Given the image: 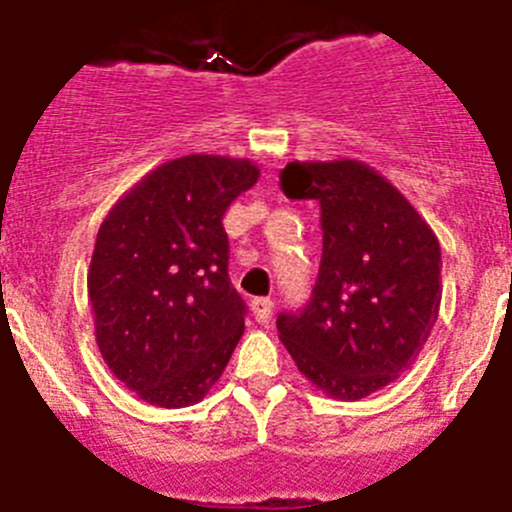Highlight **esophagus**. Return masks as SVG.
I'll use <instances>...</instances> for the list:
<instances>
[{
  "instance_id": "1",
  "label": "esophagus",
  "mask_w": 512,
  "mask_h": 512,
  "mask_svg": "<svg viewBox=\"0 0 512 512\" xmlns=\"http://www.w3.org/2000/svg\"><path fill=\"white\" fill-rule=\"evenodd\" d=\"M273 298H255L252 301V313H255V319L260 321V324H267V321L273 319Z\"/></svg>"
}]
</instances>
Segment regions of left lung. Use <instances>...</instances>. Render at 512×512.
Segmentation results:
<instances>
[{"label":"left lung","instance_id":"1","mask_svg":"<svg viewBox=\"0 0 512 512\" xmlns=\"http://www.w3.org/2000/svg\"><path fill=\"white\" fill-rule=\"evenodd\" d=\"M288 199L321 206L319 278L280 342L301 375L336 400H359L416 362L441 306V247L403 193L359 160L288 163Z\"/></svg>","mask_w":512,"mask_h":512}]
</instances>
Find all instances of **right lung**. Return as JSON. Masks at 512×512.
<instances>
[{"label":"right lung","mask_w":512,"mask_h":512,"mask_svg":"<svg viewBox=\"0 0 512 512\" xmlns=\"http://www.w3.org/2000/svg\"><path fill=\"white\" fill-rule=\"evenodd\" d=\"M257 178L247 158L183 155L150 170L101 222L89 267L96 344L145 403H199L245 334L222 219Z\"/></svg>","instance_id":"1"}]
</instances>
